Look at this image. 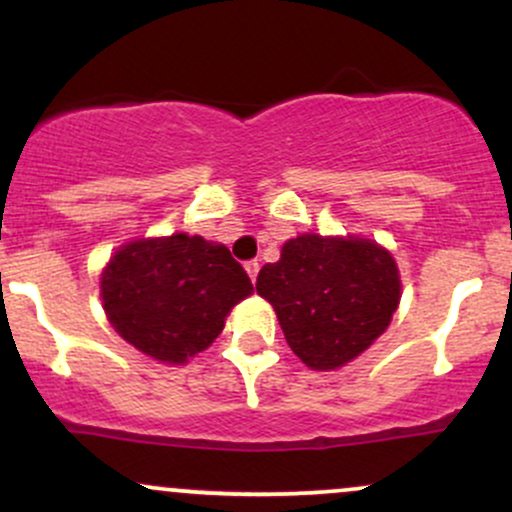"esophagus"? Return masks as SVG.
I'll return each instance as SVG.
<instances>
[{
	"instance_id": "1",
	"label": "esophagus",
	"mask_w": 512,
	"mask_h": 512,
	"mask_svg": "<svg viewBox=\"0 0 512 512\" xmlns=\"http://www.w3.org/2000/svg\"><path fill=\"white\" fill-rule=\"evenodd\" d=\"M245 272H248L250 281H252V284H255V279H257V272H260V262H257V260H250V262H245Z\"/></svg>"
}]
</instances>
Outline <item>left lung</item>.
Segmentation results:
<instances>
[{
	"instance_id": "8db88e82",
	"label": "left lung",
	"mask_w": 512,
	"mask_h": 512,
	"mask_svg": "<svg viewBox=\"0 0 512 512\" xmlns=\"http://www.w3.org/2000/svg\"><path fill=\"white\" fill-rule=\"evenodd\" d=\"M257 293L305 366L337 370L390 327L402 281L392 252L375 240L303 233L260 269Z\"/></svg>"
}]
</instances>
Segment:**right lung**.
Wrapping results in <instances>:
<instances>
[{"instance_id": "1", "label": "right lung", "mask_w": 512, "mask_h": 512, "mask_svg": "<svg viewBox=\"0 0 512 512\" xmlns=\"http://www.w3.org/2000/svg\"><path fill=\"white\" fill-rule=\"evenodd\" d=\"M252 293L226 245L173 233L129 240L101 272V301L115 332L168 366L211 346L226 317Z\"/></svg>"}]
</instances>
